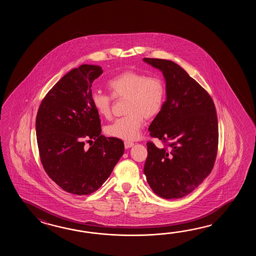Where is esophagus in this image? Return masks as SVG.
Returning <instances> with one entry per match:
<instances>
[{
  "label": "esophagus",
  "mask_w": 256,
  "mask_h": 256,
  "mask_svg": "<svg viewBox=\"0 0 256 256\" xmlns=\"http://www.w3.org/2000/svg\"><path fill=\"white\" fill-rule=\"evenodd\" d=\"M134 146V144L132 142H124V147H126V149L130 148V147H132Z\"/></svg>",
  "instance_id": "1"
}]
</instances>
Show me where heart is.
Segmentation results:
<instances>
[{
	"mask_svg": "<svg viewBox=\"0 0 256 256\" xmlns=\"http://www.w3.org/2000/svg\"><path fill=\"white\" fill-rule=\"evenodd\" d=\"M112 97L126 98L124 117L107 126V136L126 141H134L141 132L144 117L151 119L163 108L166 90L163 80L147 76L138 71L127 70L112 78L107 83ZM92 104L98 115L108 118L112 112V98L104 93L92 94Z\"/></svg>",
	"mask_w": 256,
	"mask_h": 256,
	"instance_id": "obj_1",
	"label": "heart"
}]
</instances>
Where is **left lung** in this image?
<instances>
[{
    "instance_id": "obj_1",
    "label": "left lung",
    "mask_w": 256,
    "mask_h": 256,
    "mask_svg": "<svg viewBox=\"0 0 256 256\" xmlns=\"http://www.w3.org/2000/svg\"><path fill=\"white\" fill-rule=\"evenodd\" d=\"M163 74L166 100L149 126L152 137L168 148L147 142L144 173L163 198H180L196 190L212 170L217 156L218 118L208 93L171 60L142 58Z\"/></svg>"
}]
</instances>
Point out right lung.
<instances>
[{
    "instance_id": "add662e5",
    "label": "right lung",
    "mask_w": 256,
    "mask_h": 256,
    "mask_svg": "<svg viewBox=\"0 0 256 256\" xmlns=\"http://www.w3.org/2000/svg\"><path fill=\"white\" fill-rule=\"evenodd\" d=\"M102 72L85 64L66 73L44 98L36 120L44 168L62 190L78 196L100 188L124 152L120 139L100 134L92 104V82ZM85 140L94 144L87 148Z\"/></svg>"
}]
</instances>
